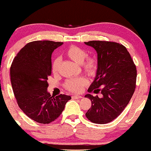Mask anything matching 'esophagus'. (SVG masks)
Here are the masks:
<instances>
[{"label":"esophagus","instance_id":"34e87169","mask_svg":"<svg viewBox=\"0 0 151 151\" xmlns=\"http://www.w3.org/2000/svg\"><path fill=\"white\" fill-rule=\"evenodd\" d=\"M72 98V99H80L82 98V96H80V95H73Z\"/></svg>","mask_w":151,"mask_h":151}]
</instances>
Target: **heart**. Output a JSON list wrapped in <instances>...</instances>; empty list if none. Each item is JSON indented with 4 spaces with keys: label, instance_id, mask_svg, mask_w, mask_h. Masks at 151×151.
Returning <instances> with one entry per match:
<instances>
[{
    "label": "heart",
    "instance_id": "heart-1",
    "mask_svg": "<svg viewBox=\"0 0 151 151\" xmlns=\"http://www.w3.org/2000/svg\"><path fill=\"white\" fill-rule=\"evenodd\" d=\"M65 56L68 58L76 63L78 65H81L83 71L88 75L93 76L96 73L98 70V60L94 57H88L87 52L84 49L71 46L65 51ZM60 61L58 58L55 59L52 63V72L54 74L58 73ZM88 83L85 77L73 78L66 81L65 87L67 90L72 93H79L83 87Z\"/></svg>",
    "mask_w": 151,
    "mask_h": 151
}]
</instances>
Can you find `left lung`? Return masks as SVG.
I'll return each mask as SVG.
<instances>
[{"label":"left lung","mask_w":151,"mask_h":151,"mask_svg":"<svg viewBox=\"0 0 151 151\" xmlns=\"http://www.w3.org/2000/svg\"><path fill=\"white\" fill-rule=\"evenodd\" d=\"M84 43L98 53L96 76L88 91L102 94L100 98L85 95L92 104L86 116L94 123L106 124L122 113L132 97L136 87V66L123 45L106 41Z\"/></svg>","instance_id":"obj_1"}]
</instances>
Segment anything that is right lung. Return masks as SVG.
I'll return each instance as SVG.
<instances>
[{"label": "right lung", "mask_w": 151, "mask_h": 151, "mask_svg": "<svg viewBox=\"0 0 151 151\" xmlns=\"http://www.w3.org/2000/svg\"><path fill=\"white\" fill-rule=\"evenodd\" d=\"M63 42L34 41L17 54L10 68L11 83L19 108L32 120L48 124L58 118L71 97L51 96L47 91L51 54Z\"/></svg>", "instance_id": "right-lung-1"}]
</instances>
